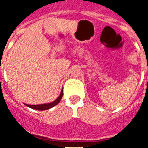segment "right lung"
<instances>
[{"label":"right lung","instance_id":"right-lung-1","mask_svg":"<svg viewBox=\"0 0 148 148\" xmlns=\"http://www.w3.org/2000/svg\"><path fill=\"white\" fill-rule=\"evenodd\" d=\"M63 96V89L61 90V92H60V95H59V97L56 99L55 101L51 102V103H44V104H37V105H31V104H26L25 105L29 107V108H32V109H34V110H48L50 108H53L55 105H57L60 101L61 100Z\"/></svg>","mask_w":148,"mask_h":148}]
</instances>
